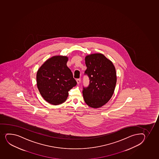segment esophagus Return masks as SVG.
<instances>
[{
	"instance_id": "34e87169",
	"label": "esophagus",
	"mask_w": 159,
	"mask_h": 159,
	"mask_svg": "<svg viewBox=\"0 0 159 159\" xmlns=\"http://www.w3.org/2000/svg\"><path fill=\"white\" fill-rule=\"evenodd\" d=\"M77 84H80V82H81L80 79H77Z\"/></svg>"
}]
</instances>
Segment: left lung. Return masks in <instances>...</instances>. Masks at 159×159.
I'll return each mask as SVG.
<instances>
[{"instance_id":"obj_1","label":"left lung","mask_w":159,"mask_h":159,"mask_svg":"<svg viewBox=\"0 0 159 159\" xmlns=\"http://www.w3.org/2000/svg\"><path fill=\"white\" fill-rule=\"evenodd\" d=\"M87 67L85 71L90 84L82 91L85 103L91 108L102 107L112 96L116 83L115 66L111 60L100 53H93L85 57Z\"/></svg>"}]
</instances>
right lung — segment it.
<instances>
[{
	"label": "right lung",
	"instance_id": "obj_1",
	"mask_svg": "<svg viewBox=\"0 0 159 159\" xmlns=\"http://www.w3.org/2000/svg\"><path fill=\"white\" fill-rule=\"evenodd\" d=\"M68 57L55 56L48 59L38 70V89L43 98L53 105L64 102L68 91L77 84L71 71L67 67Z\"/></svg>",
	"mask_w": 159,
	"mask_h": 159
}]
</instances>
